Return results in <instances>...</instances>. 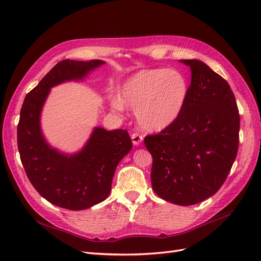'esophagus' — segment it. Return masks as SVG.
I'll return each instance as SVG.
<instances>
[{
	"instance_id": "1",
	"label": "esophagus",
	"mask_w": 261,
	"mask_h": 261,
	"mask_svg": "<svg viewBox=\"0 0 261 261\" xmlns=\"http://www.w3.org/2000/svg\"><path fill=\"white\" fill-rule=\"evenodd\" d=\"M143 139H144L143 135H140L139 133H134L133 135H132L133 144H134V145H136V146L140 145V144H141V141H143Z\"/></svg>"
}]
</instances>
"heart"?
Segmentation results:
<instances>
[{"label":"heart","instance_id":"heart-1","mask_svg":"<svg viewBox=\"0 0 261 261\" xmlns=\"http://www.w3.org/2000/svg\"><path fill=\"white\" fill-rule=\"evenodd\" d=\"M188 96V83L177 69L149 68L132 76L120 90L114 107L136 110L139 125L156 132L174 123L183 111Z\"/></svg>","mask_w":261,"mask_h":261}]
</instances>
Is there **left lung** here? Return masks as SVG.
I'll return each instance as SVG.
<instances>
[{
  "instance_id": "obj_1",
  "label": "left lung",
  "mask_w": 261,
  "mask_h": 261,
  "mask_svg": "<svg viewBox=\"0 0 261 261\" xmlns=\"http://www.w3.org/2000/svg\"><path fill=\"white\" fill-rule=\"evenodd\" d=\"M183 111L144 143L152 155L151 184L160 198L191 206L215 195L223 185L238 154L240 114L230 85L198 60Z\"/></svg>"
}]
</instances>
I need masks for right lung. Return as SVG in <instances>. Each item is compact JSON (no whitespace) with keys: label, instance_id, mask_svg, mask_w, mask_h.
Instances as JSON below:
<instances>
[{"label":"right lung","instance_id":"add662e5","mask_svg":"<svg viewBox=\"0 0 261 261\" xmlns=\"http://www.w3.org/2000/svg\"><path fill=\"white\" fill-rule=\"evenodd\" d=\"M105 62H59L23 100L17 125V145L27 177L36 191L55 206L84 210L103 201L111 192L115 169L132 149L126 129L97 127L80 153L66 155L45 143L40 112L50 88L70 80H82Z\"/></svg>","mask_w":261,"mask_h":261}]
</instances>
